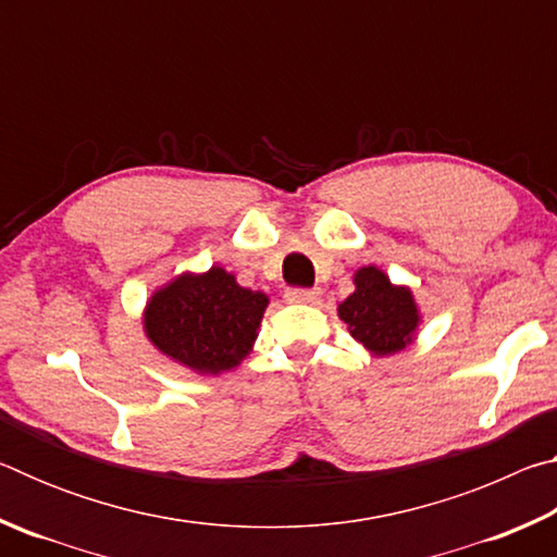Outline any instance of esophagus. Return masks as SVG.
<instances>
[{"mask_svg": "<svg viewBox=\"0 0 557 557\" xmlns=\"http://www.w3.org/2000/svg\"><path fill=\"white\" fill-rule=\"evenodd\" d=\"M317 297H319V292L307 289V287H287V292H285V299L295 301V305H312V301H317Z\"/></svg>", "mask_w": 557, "mask_h": 557, "instance_id": "34e87169", "label": "esophagus"}]
</instances>
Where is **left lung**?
<instances>
[{
	"label": "left lung",
	"mask_w": 557,
	"mask_h": 557,
	"mask_svg": "<svg viewBox=\"0 0 557 557\" xmlns=\"http://www.w3.org/2000/svg\"><path fill=\"white\" fill-rule=\"evenodd\" d=\"M354 282L356 292L338 305L348 332L379 356L400 351L418 326L410 289L393 287L379 268H361Z\"/></svg>",
	"instance_id": "1"
}]
</instances>
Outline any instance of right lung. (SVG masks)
<instances>
[{
	"label": "right lung",
	"instance_id": "obj_1",
	"mask_svg": "<svg viewBox=\"0 0 557 557\" xmlns=\"http://www.w3.org/2000/svg\"><path fill=\"white\" fill-rule=\"evenodd\" d=\"M268 297L240 287L223 268L182 275L149 299L147 336L159 351L199 373L231 371L248 356Z\"/></svg>",
	"mask_w": 557,
	"mask_h": 557
}]
</instances>
